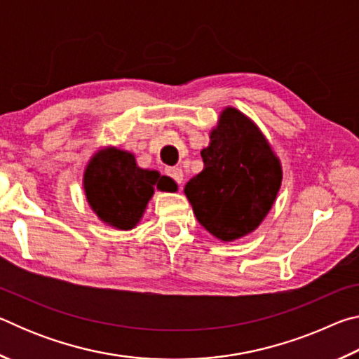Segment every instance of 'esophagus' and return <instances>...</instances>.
Wrapping results in <instances>:
<instances>
[{
    "label": "esophagus",
    "instance_id": "34e87169",
    "mask_svg": "<svg viewBox=\"0 0 359 359\" xmlns=\"http://www.w3.org/2000/svg\"><path fill=\"white\" fill-rule=\"evenodd\" d=\"M166 172H168L169 177H172L179 185L182 184V182H184V171H182L180 168H168Z\"/></svg>",
    "mask_w": 359,
    "mask_h": 359
}]
</instances>
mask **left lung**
<instances>
[{"label": "left lung", "mask_w": 359, "mask_h": 359, "mask_svg": "<svg viewBox=\"0 0 359 359\" xmlns=\"http://www.w3.org/2000/svg\"><path fill=\"white\" fill-rule=\"evenodd\" d=\"M201 150L204 169L187 182L198 222L222 242L257 229L282 185V163L263 131L236 107H224Z\"/></svg>", "instance_id": "obj_1"}]
</instances>
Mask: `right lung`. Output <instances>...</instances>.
I'll return each instance as SVG.
<instances>
[{
  "instance_id": "1",
  "label": "right lung",
  "mask_w": 359,
  "mask_h": 359,
  "mask_svg": "<svg viewBox=\"0 0 359 359\" xmlns=\"http://www.w3.org/2000/svg\"><path fill=\"white\" fill-rule=\"evenodd\" d=\"M82 184L90 209L120 231L137 226L155 190L177 191L171 177L139 168L131 151L114 145L95 151L83 169Z\"/></svg>"
}]
</instances>
